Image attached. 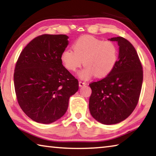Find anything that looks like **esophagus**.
<instances>
[{"mask_svg":"<svg viewBox=\"0 0 156 156\" xmlns=\"http://www.w3.org/2000/svg\"><path fill=\"white\" fill-rule=\"evenodd\" d=\"M87 83L85 82H83V81H79V86L80 87H83L84 85H86Z\"/></svg>","mask_w":156,"mask_h":156,"instance_id":"obj_1","label":"esophagus"}]
</instances>
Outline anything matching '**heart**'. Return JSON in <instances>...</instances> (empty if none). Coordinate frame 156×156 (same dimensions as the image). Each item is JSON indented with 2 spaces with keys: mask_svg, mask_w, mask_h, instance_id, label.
<instances>
[{
  "mask_svg": "<svg viewBox=\"0 0 156 156\" xmlns=\"http://www.w3.org/2000/svg\"><path fill=\"white\" fill-rule=\"evenodd\" d=\"M73 49H65L61 60L65 68L72 72L83 64L85 65L78 73L79 77L83 80L95 75L98 78L105 77L112 72L118 61V47L112 41L83 36L75 41Z\"/></svg>",
  "mask_w": 156,
  "mask_h": 156,
  "instance_id": "heart-1",
  "label": "heart"
}]
</instances>
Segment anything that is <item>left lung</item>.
Here are the masks:
<instances>
[{
  "label": "left lung",
  "instance_id": "obj_1",
  "mask_svg": "<svg viewBox=\"0 0 156 156\" xmlns=\"http://www.w3.org/2000/svg\"><path fill=\"white\" fill-rule=\"evenodd\" d=\"M110 41H117L120 47L115 67L105 78L89 84V111L104 125L119 123L131 114L138 105L143 80L142 63L133 44L120 36Z\"/></svg>",
  "mask_w": 156,
  "mask_h": 156
}]
</instances>
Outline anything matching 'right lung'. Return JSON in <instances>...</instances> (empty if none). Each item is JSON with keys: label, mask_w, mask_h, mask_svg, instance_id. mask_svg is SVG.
Masks as SVG:
<instances>
[{"label": "right lung", "mask_w": 156, "mask_h": 156, "mask_svg": "<svg viewBox=\"0 0 156 156\" xmlns=\"http://www.w3.org/2000/svg\"><path fill=\"white\" fill-rule=\"evenodd\" d=\"M64 34H43L30 42L16 64L14 83L18 103L35 122L49 124L67 112L78 81L62 64L68 45Z\"/></svg>", "instance_id": "add662e5"}]
</instances>
